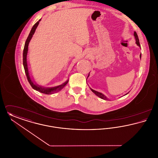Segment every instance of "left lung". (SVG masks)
Segmentation results:
<instances>
[{"label":"left lung","mask_w":158,"mask_h":158,"mask_svg":"<svg viewBox=\"0 0 158 158\" xmlns=\"http://www.w3.org/2000/svg\"><path fill=\"white\" fill-rule=\"evenodd\" d=\"M134 35H135V40H136L135 43L137 44V45H139V47H140V43H139V39L138 35H137L136 32H134ZM140 58H141V54H140ZM91 89V90H92L96 95H97L99 98H101V99H104V100H108V98H106V97H105V95H103L102 93L97 92V91H96V90H93L92 89Z\"/></svg>","instance_id":"left-lung-1"}]
</instances>
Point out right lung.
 Wrapping results in <instances>:
<instances>
[{
  "instance_id": "right-lung-1",
  "label": "right lung",
  "mask_w": 158,
  "mask_h": 158,
  "mask_svg": "<svg viewBox=\"0 0 158 158\" xmlns=\"http://www.w3.org/2000/svg\"><path fill=\"white\" fill-rule=\"evenodd\" d=\"M41 21V19H40L38 22L35 23L34 26L32 27L31 30L29 34V35L27 38L25 43V45H24V48H23V68H24V70H25V74L27 76V79L28 82L30 83L31 87L35 89V90H37L40 92H41L43 94H54L56 92H57L61 90L68 83L69 81H67L66 82L63 83L62 85L56 86V87H53V88H44V87H42L40 86L39 85H37L36 84H35L33 82L31 79L30 76L29 75V72H28V65H27V53H28V44L29 43L32 37V35H34L35 30L37 28V27L39 24V22Z\"/></svg>"
}]
</instances>
